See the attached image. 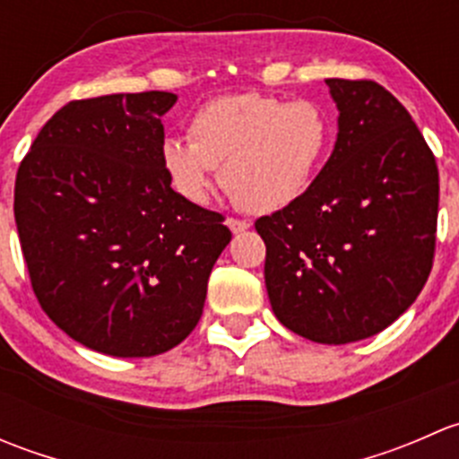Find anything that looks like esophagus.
Segmentation results:
<instances>
[{
  "instance_id": "1",
  "label": "esophagus",
  "mask_w": 459,
  "mask_h": 459,
  "mask_svg": "<svg viewBox=\"0 0 459 459\" xmlns=\"http://www.w3.org/2000/svg\"><path fill=\"white\" fill-rule=\"evenodd\" d=\"M226 226H229L230 230H233V233H244V230H248V221L247 220H238V217H229V220H226Z\"/></svg>"
}]
</instances>
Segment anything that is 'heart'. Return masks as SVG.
<instances>
[{"label":"heart","instance_id":"heart-1","mask_svg":"<svg viewBox=\"0 0 459 459\" xmlns=\"http://www.w3.org/2000/svg\"><path fill=\"white\" fill-rule=\"evenodd\" d=\"M188 142L166 140L160 161L170 188L188 204L208 202L212 170L251 212L298 202L322 170L333 142L331 115L308 100L238 92L206 101L186 124Z\"/></svg>","mask_w":459,"mask_h":459}]
</instances>
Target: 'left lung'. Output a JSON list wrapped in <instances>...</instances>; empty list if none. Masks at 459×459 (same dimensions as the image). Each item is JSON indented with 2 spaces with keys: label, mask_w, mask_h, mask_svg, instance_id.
Listing matches in <instances>:
<instances>
[{
  "label": "left lung",
  "mask_w": 459,
  "mask_h": 459,
  "mask_svg": "<svg viewBox=\"0 0 459 459\" xmlns=\"http://www.w3.org/2000/svg\"><path fill=\"white\" fill-rule=\"evenodd\" d=\"M337 142L316 182L255 221L268 299L289 331L319 344L391 326L429 280L439 175L409 110L371 80H326Z\"/></svg>",
  "instance_id": "left-lung-1"
}]
</instances>
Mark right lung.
I'll list each match as a JSON object with an SVG mask.
<instances>
[{
    "instance_id": "right-lung-1",
    "label": "right lung",
    "mask_w": 459,
    "mask_h": 459,
    "mask_svg": "<svg viewBox=\"0 0 459 459\" xmlns=\"http://www.w3.org/2000/svg\"><path fill=\"white\" fill-rule=\"evenodd\" d=\"M164 91L68 101L22 160L15 224L44 313L97 353L151 358L202 317L230 242L220 212L188 204L161 170Z\"/></svg>"
}]
</instances>
